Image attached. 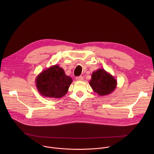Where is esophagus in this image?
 <instances>
[{
  "label": "esophagus",
  "instance_id": "34e87169",
  "mask_svg": "<svg viewBox=\"0 0 154 154\" xmlns=\"http://www.w3.org/2000/svg\"><path fill=\"white\" fill-rule=\"evenodd\" d=\"M76 79L77 81H83L84 79V78L82 76H77L76 78Z\"/></svg>",
  "mask_w": 154,
  "mask_h": 154
}]
</instances>
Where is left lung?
Masks as SVG:
<instances>
[{
    "instance_id": "8db88e82",
    "label": "left lung",
    "mask_w": 154,
    "mask_h": 154,
    "mask_svg": "<svg viewBox=\"0 0 154 154\" xmlns=\"http://www.w3.org/2000/svg\"><path fill=\"white\" fill-rule=\"evenodd\" d=\"M89 83L92 90L100 96L109 95L114 91L117 85L115 78L103 69L94 71Z\"/></svg>"
}]
</instances>
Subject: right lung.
I'll list each match as a JSON object with an SVG mask.
<instances>
[{"instance_id":"1","label":"right lung","mask_w":154,"mask_h":154,"mask_svg":"<svg viewBox=\"0 0 154 154\" xmlns=\"http://www.w3.org/2000/svg\"><path fill=\"white\" fill-rule=\"evenodd\" d=\"M72 81L63 68L55 65L38 75L35 78V85L41 95L59 98L66 95Z\"/></svg>"}]
</instances>
